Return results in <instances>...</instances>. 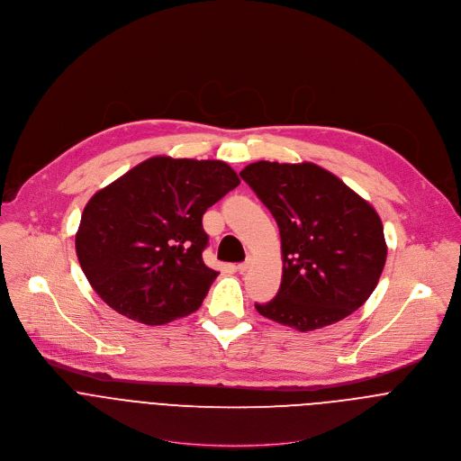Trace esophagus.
Wrapping results in <instances>:
<instances>
[{"mask_svg": "<svg viewBox=\"0 0 461 461\" xmlns=\"http://www.w3.org/2000/svg\"><path fill=\"white\" fill-rule=\"evenodd\" d=\"M250 263H252V258H250V256H249V258H247V259H245V261H243V263H240V265H236V270H238V272H240V274H243V272H247V268H249V267H250Z\"/></svg>", "mask_w": 461, "mask_h": 461, "instance_id": "obj_1", "label": "esophagus"}]
</instances>
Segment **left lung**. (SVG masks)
<instances>
[{
    "label": "left lung",
    "instance_id": "8db88e82",
    "mask_svg": "<svg viewBox=\"0 0 461 461\" xmlns=\"http://www.w3.org/2000/svg\"><path fill=\"white\" fill-rule=\"evenodd\" d=\"M240 176L272 212L281 236L279 292L256 310L299 331L330 326L358 310L387 256L376 211L312 162L259 160Z\"/></svg>",
    "mask_w": 461,
    "mask_h": 461
}]
</instances>
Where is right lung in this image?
<instances>
[{"label":"right lung","mask_w":461,"mask_h":461,"mask_svg":"<svg viewBox=\"0 0 461 461\" xmlns=\"http://www.w3.org/2000/svg\"><path fill=\"white\" fill-rule=\"evenodd\" d=\"M238 185L221 160L153 157L97 191L76 234L92 288L121 315L151 326L196 312L218 276L202 258V218Z\"/></svg>","instance_id":"obj_1"}]
</instances>
